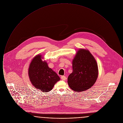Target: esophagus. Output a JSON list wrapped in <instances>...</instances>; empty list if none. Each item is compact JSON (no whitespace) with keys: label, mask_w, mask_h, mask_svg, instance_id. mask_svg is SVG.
<instances>
[{"label":"esophagus","mask_w":123,"mask_h":123,"mask_svg":"<svg viewBox=\"0 0 123 123\" xmlns=\"http://www.w3.org/2000/svg\"><path fill=\"white\" fill-rule=\"evenodd\" d=\"M61 79L62 80L65 81V80H66V77L65 76H61Z\"/></svg>","instance_id":"1"}]
</instances>
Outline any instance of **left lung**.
Masks as SVG:
<instances>
[{
	"mask_svg": "<svg viewBox=\"0 0 123 123\" xmlns=\"http://www.w3.org/2000/svg\"><path fill=\"white\" fill-rule=\"evenodd\" d=\"M73 71L68 77V83L73 90L81 92L91 88L98 76L95 58L87 49H79L72 60Z\"/></svg>",
	"mask_w": 123,
	"mask_h": 123,
	"instance_id": "left-lung-1",
	"label": "left lung"
}]
</instances>
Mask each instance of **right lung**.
<instances>
[{"mask_svg": "<svg viewBox=\"0 0 123 123\" xmlns=\"http://www.w3.org/2000/svg\"><path fill=\"white\" fill-rule=\"evenodd\" d=\"M44 58L38 54L32 59L29 64L28 74L29 80L35 88L43 92H48L60 80L57 74L48 66Z\"/></svg>", "mask_w": 123, "mask_h": 123, "instance_id": "1", "label": "right lung"}]
</instances>
